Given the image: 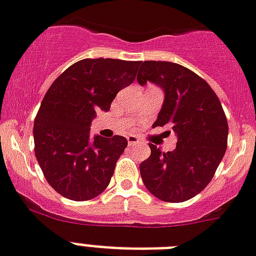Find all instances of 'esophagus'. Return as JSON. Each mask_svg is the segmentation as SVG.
I'll use <instances>...</instances> for the list:
<instances>
[{"instance_id":"esophagus-1","label":"esophagus","mask_w":256,"mask_h":256,"mask_svg":"<svg viewBox=\"0 0 256 256\" xmlns=\"http://www.w3.org/2000/svg\"><path fill=\"white\" fill-rule=\"evenodd\" d=\"M128 144L130 146V147H132V146L140 144V142H139V139L136 138L135 135H128Z\"/></svg>"}]
</instances>
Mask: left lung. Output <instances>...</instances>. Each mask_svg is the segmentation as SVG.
Returning a JSON list of instances; mask_svg holds the SVG:
<instances>
[{"mask_svg":"<svg viewBox=\"0 0 256 256\" xmlns=\"http://www.w3.org/2000/svg\"><path fill=\"white\" fill-rule=\"evenodd\" d=\"M136 79L164 90L154 128L169 126L177 135L174 151L150 144L151 154L139 166L143 184L161 200H188L211 182L226 151L228 121L220 100L204 79L173 62H140Z\"/></svg>","mask_w":256,"mask_h":256,"instance_id":"8db88e82","label":"left lung"}]
</instances>
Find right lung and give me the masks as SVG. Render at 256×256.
<instances>
[{
    "mask_svg": "<svg viewBox=\"0 0 256 256\" xmlns=\"http://www.w3.org/2000/svg\"><path fill=\"white\" fill-rule=\"evenodd\" d=\"M139 64L84 58L45 94L34 124L35 154L45 180L62 196L90 200L110 182L128 140L121 135L91 140L90 126L96 112H108L118 92L134 82Z\"/></svg>",
    "mask_w": 256,
    "mask_h": 256,
    "instance_id": "obj_1",
    "label": "right lung"
}]
</instances>
